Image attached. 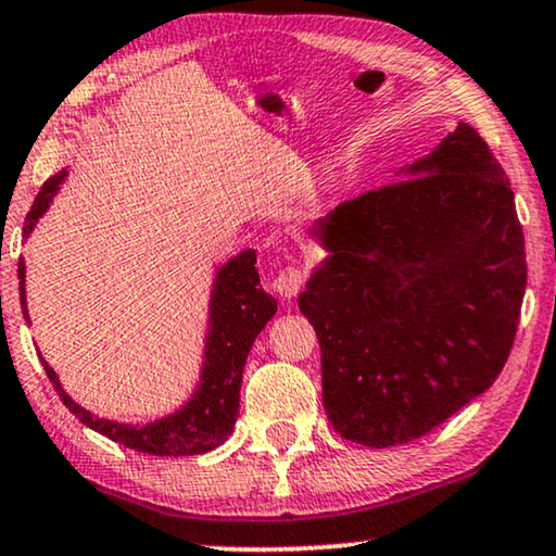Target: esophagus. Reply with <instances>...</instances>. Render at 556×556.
Masks as SVG:
<instances>
[{"label": "esophagus", "mask_w": 556, "mask_h": 556, "mask_svg": "<svg viewBox=\"0 0 556 556\" xmlns=\"http://www.w3.org/2000/svg\"><path fill=\"white\" fill-rule=\"evenodd\" d=\"M303 283H305V273L298 266H286L276 278H273V290H276L280 298H288L290 301V298L301 293Z\"/></svg>", "instance_id": "1"}]
</instances>
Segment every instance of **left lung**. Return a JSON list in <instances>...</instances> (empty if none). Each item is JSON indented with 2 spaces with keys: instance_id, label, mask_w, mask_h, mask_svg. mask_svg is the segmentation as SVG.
Masks as SVG:
<instances>
[{
  "instance_id": "obj_1",
  "label": "left lung",
  "mask_w": 556,
  "mask_h": 556,
  "mask_svg": "<svg viewBox=\"0 0 556 556\" xmlns=\"http://www.w3.org/2000/svg\"><path fill=\"white\" fill-rule=\"evenodd\" d=\"M311 236L328 258L298 305L320 343L332 430L405 445L497 380L527 288L525 236L505 168L472 126Z\"/></svg>"
}]
</instances>
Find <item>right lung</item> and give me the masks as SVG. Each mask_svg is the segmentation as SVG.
<instances>
[{
    "mask_svg": "<svg viewBox=\"0 0 556 556\" xmlns=\"http://www.w3.org/2000/svg\"><path fill=\"white\" fill-rule=\"evenodd\" d=\"M64 178L66 170H59V174L51 176L41 186L37 199H34L31 211L27 213V220H24V238L31 233L37 220L45 216ZM24 270H27L24 268V258H20V266H16V276H20V301L24 320H29ZM276 298L261 288L258 268H255V251L249 249L224 263L216 270V280H213V293L208 303V332L206 348H203L199 388H195L191 400L184 407H178L176 413L149 425H124L91 415L89 409L76 405L66 395L56 372L51 370L45 357H41V365H45L47 378L59 392L62 403L70 407V413H74L91 430L104 434V438L129 450L159 457L203 455V452L224 445L228 434L233 432L238 403H241L245 357L251 353L255 336L266 328V323L276 315Z\"/></svg>",
    "mask_w": 556,
    "mask_h": 556,
    "instance_id": "right-lung-1",
    "label": "right lung"
}]
</instances>
